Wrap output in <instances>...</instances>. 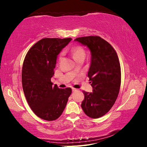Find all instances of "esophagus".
I'll use <instances>...</instances> for the list:
<instances>
[{
	"instance_id": "1",
	"label": "esophagus",
	"mask_w": 147,
	"mask_h": 147,
	"mask_svg": "<svg viewBox=\"0 0 147 147\" xmlns=\"http://www.w3.org/2000/svg\"><path fill=\"white\" fill-rule=\"evenodd\" d=\"M72 91H73V92H74V91H78V90H77V89H75V88H73V89H72Z\"/></svg>"
}]
</instances>
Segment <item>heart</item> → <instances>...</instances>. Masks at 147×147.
Wrapping results in <instances>:
<instances>
[{
  "mask_svg": "<svg viewBox=\"0 0 147 147\" xmlns=\"http://www.w3.org/2000/svg\"><path fill=\"white\" fill-rule=\"evenodd\" d=\"M71 54H72L74 59H76V58L81 57V56H83V57L85 56V51L84 49L80 46L73 47L72 50H71ZM62 56H63V54H61L59 58V61L62 59Z\"/></svg>",
  "mask_w": 147,
  "mask_h": 147,
  "instance_id": "obj_1",
  "label": "heart"
}]
</instances>
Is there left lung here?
<instances>
[{"instance_id": "left-lung-1", "label": "left lung", "mask_w": 147, "mask_h": 147, "mask_svg": "<svg viewBox=\"0 0 147 147\" xmlns=\"http://www.w3.org/2000/svg\"><path fill=\"white\" fill-rule=\"evenodd\" d=\"M74 40L86 46L91 56L88 76L93 91L83 92L81 108L89 117L98 118L110 111L117 100L121 84L120 64L113 47L100 37H82Z\"/></svg>"}]
</instances>
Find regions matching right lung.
Here are the masks:
<instances>
[{
    "label": "right lung",
    "mask_w": 147,
    "mask_h": 147,
    "mask_svg": "<svg viewBox=\"0 0 147 147\" xmlns=\"http://www.w3.org/2000/svg\"><path fill=\"white\" fill-rule=\"evenodd\" d=\"M71 40L70 37L40 39L29 50L24 61V93L31 110L44 120L53 121L59 118L72 93L71 88L59 89L51 81L57 55Z\"/></svg>",
    "instance_id": "add662e5"
}]
</instances>
